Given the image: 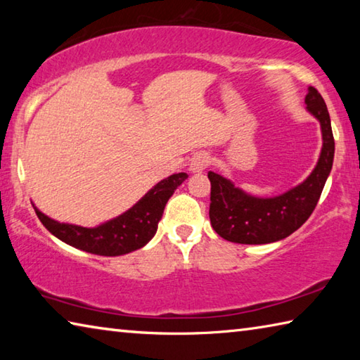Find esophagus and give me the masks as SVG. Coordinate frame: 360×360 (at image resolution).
Listing matches in <instances>:
<instances>
[{
    "label": "esophagus",
    "mask_w": 360,
    "mask_h": 360,
    "mask_svg": "<svg viewBox=\"0 0 360 360\" xmlns=\"http://www.w3.org/2000/svg\"><path fill=\"white\" fill-rule=\"evenodd\" d=\"M210 155L206 154V152H198V154H195L193 158L191 160V167H188V172L191 173H200L203 172V169L210 165Z\"/></svg>",
    "instance_id": "esophagus-1"
}]
</instances>
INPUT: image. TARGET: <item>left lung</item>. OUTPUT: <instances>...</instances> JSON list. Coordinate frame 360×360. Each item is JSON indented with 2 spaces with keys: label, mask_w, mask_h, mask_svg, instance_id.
<instances>
[{
  "label": "left lung",
  "mask_w": 360,
  "mask_h": 360,
  "mask_svg": "<svg viewBox=\"0 0 360 360\" xmlns=\"http://www.w3.org/2000/svg\"><path fill=\"white\" fill-rule=\"evenodd\" d=\"M307 111L318 119L322 133L319 160L307 179L276 197H255L225 176L210 172V219L219 236L240 245H266L288 238L307 222L332 172L335 141L326 101L314 87L304 96Z\"/></svg>",
  "instance_id": "1"
}]
</instances>
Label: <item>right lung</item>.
<instances>
[{"label":"right lung","instance_id":"1","mask_svg":"<svg viewBox=\"0 0 360 360\" xmlns=\"http://www.w3.org/2000/svg\"><path fill=\"white\" fill-rule=\"evenodd\" d=\"M187 178L186 173L168 176L157 182L130 210L96 227L58 222L41 212L34 205L33 208L42 225L66 245L90 254L115 257L141 249L154 238L167 202Z\"/></svg>","mask_w":360,"mask_h":360}]
</instances>
